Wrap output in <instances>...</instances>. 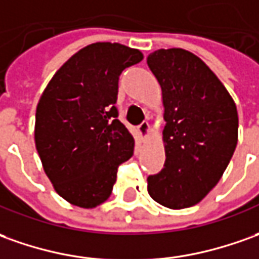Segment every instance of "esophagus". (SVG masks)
<instances>
[{"instance_id": "esophagus-1", "label": "esophagus", "mask_w": 259, "mask_h": 259, "mask_svg": "<svg viewBox=\"0 0 259 259\" xmlns=\"http://www.w3.org/2000/svg\"><path fill=\"white\" fill-rule=\"evenodd\" d=\"M138 133H140L142 140H145V138H147L148 134H149V124H148L147 121H144V122L138 126Z\"/></svg>"}]
</instances>
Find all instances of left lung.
<instances>
[{"label": "left lung", "instance_id": "left-lung-1", "mask_svg": "<svg viewBox=\"0 0 259 259\" xmlns=\"http://www.w3.org/2000/svg\"><path fill=\"white\" fill-rule=\"evenodd\" d=\"M162 89L165 165L148 176V193L169 208L197 204L217 185L237 147L234 100L208 66L185 49L147 58Z\"/></svg>", "mask_w": 259, "mask_h": 259}]
</instances>
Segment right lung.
Here are the masks:
<instances>
[{"instance_id":"right-lung-1","label":"right lung","mask_w":259,"mask_h":259,"mask_svg":"<svg viewBox=\"0 0 259 259\" xmlns=\"http://www.w3.org/2000/svg\"><path fill=\"white\" fill-rule=\"evenodd\" d=\"M144 59L138 49L97 42L55 73L36 107L35 145L45 174L65 200L83 208L106 201L134 138L117 111L118 77Z\"/></svg>"}]
</instances>
